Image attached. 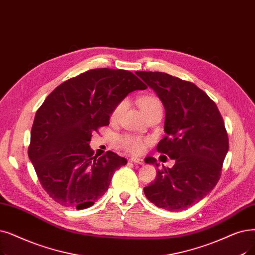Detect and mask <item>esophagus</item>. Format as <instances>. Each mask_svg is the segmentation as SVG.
<instances>
[{
	"label": "esophagus",
	"instance_id": "esophagus-1",
	"mask_svg": "<svg viewBox=\"0 0 255 255\" xmlns=\"http://www.w3.org/2000/svg\"><path fill=\"white\" fill-rule=\"evenodd\" d=\"M130 161L134 162V163H137V164H143V163H145V161H143V159H141V158H136V157H132V158L130 159Z\"/></svg>",
	"mask_w": 255,
	"mask_h": 255
}]
</instances>
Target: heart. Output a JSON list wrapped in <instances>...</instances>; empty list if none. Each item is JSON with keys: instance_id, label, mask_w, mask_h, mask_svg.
<instances>
[{"instance_id": "1", "label": "heart", "mask_w": 255, "mask_h": 255, "mask_svg": "<svg viewBox=\"0 0 255 255\" xmlns=\"http://www.w3.org/2000/svg\"><path fill=\"white\" fill-rule=\"evenodd\" d=\"M138 103L143 114H145L147 117L152 115L154 112H156V110L161 109V102L159 99L155 96L142 97L138 100ZM126 106H127L126 100L120 101L114 107L112 114H110V120L114 122L118 121L121 118L122 114H123ZM148 142L149 140L147 138L132 135V134H123L118 137L119 146L126 152L130 154H134V155H138L145 151Z\"/></svg>"}]
</instances>
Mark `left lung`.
<instances>
[{
	"mask_svg": "<svg viewBox=\"0 0 255 255\" xmlns=\"http://www.w3.org/2000/svg\"><path fill=\"white\" fill-rule=\"evenodd\" d=\"M157 94L165 109V135L156 147L175 160L162 167L143 187L148 200L176 212L198 203L212 191L222 173L228 134L216 103L193 82L161 72H136ZM153 157L147 163L158 164Z\"/></svg>",
	"mask_w": 255,
	"mask_h": 255,
	"instance_id": "obj_1",
	"label": "left lung"
}]
</instances>
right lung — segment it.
Segmentation results:
<instances>
[{
	"label": "right lung",
	"mask_w": 255,
	"mask_h": 255,
	"mask_svg": "<svg viewBox=\"0 0 255 255\" xmlns=\"http://www.w3.org/2000/svg\"><path fill=\"white\" fill-rule=\"evenodd\" d=\"M147 85L129 71L94 69L64 81L37 109L29 158L48 195L62 206L84 209L108 190L126 158L107 151L94 156L88 142L109 124L114 107Z\"/></svg>",
	"instance_id": "right-lung-1"
}]
</instances>
